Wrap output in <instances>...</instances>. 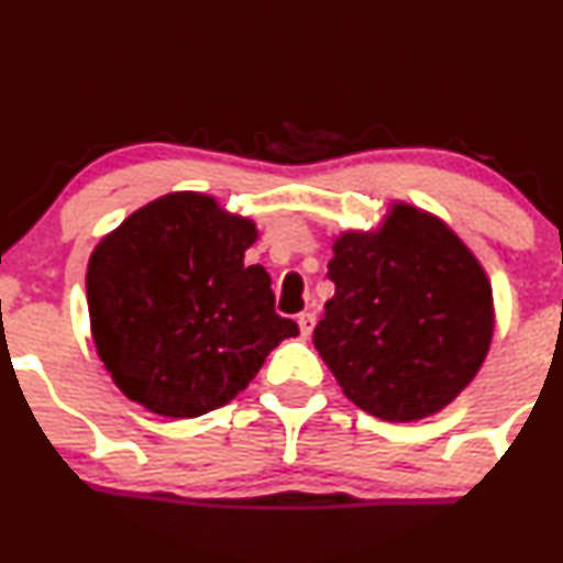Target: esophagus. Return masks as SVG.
<instances>
[{"instance_id":"34e87169","label":"esophagus","mask_w":563,"mask_h":563,"mask_svg":"<svg viewBox=\"0 0 563 563\" xmlns=\"http://www.w3.org/2000/svg\"><path fill=\"white\" fill-rule=\"evenodd\" d=\"M314 322H317L314 311H301V314H299V330H301L303 338L311 335V330H314Z\"/></svg>"}]
</instances>
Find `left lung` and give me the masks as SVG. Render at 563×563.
<instances>
[{
    "label": "left lung",
    "instance_id": "obj_1",
    "mask_svg": "<svg viewBox=\"0 0 563 563\" xmlns=\"http://www.w3.org/2000/svg\"><path fill=\"white\" fill-rule=\"evenodd\" d=\"M333 252L335 296L311 338L324 364L369 415H435L490 349L493 290L475 254L409 205L393 207L377 233H343Z\"/></svg>",
    "mask_w": 563,
    "mask_h": 563
}]
</instances>
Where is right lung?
<instances>
[{"label": "right lung", "instance_id": "right-lung-1", "mask_svg": "<svg viewBox=\"0 0 563 563\" xmlns=\"http://www.w3.org/2000/svg\"><path fill=\"white\" fill-rule=\"evenodd\" d=\"M252 220L201 194H167L93 249L86 299L99 358L131 401L201 417L254 380L299 324L275 311Z\"/></svg>", "mask_w": 563, "mask_h": 563}]
</instances>
